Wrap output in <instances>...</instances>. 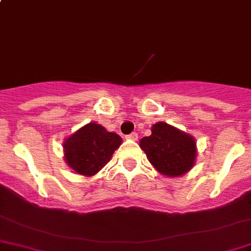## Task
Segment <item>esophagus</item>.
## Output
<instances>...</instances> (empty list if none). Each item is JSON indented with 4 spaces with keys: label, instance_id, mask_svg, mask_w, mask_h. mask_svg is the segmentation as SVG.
Masks as SVG:
<instances>
[{
    "label": "esophagus",
    "instance_id": "1",
    "mask_svg": "<svg viewBox=\"0 0 251 251\" xmlns=\"http://www.w3.org/2000/svg\"><path fill=\"white\" fill-rule=\"evenodd\" d=\"M126 138H128V140L136 141L138 138V135L136 132H132V133H130V135H128V136H126Z\"/></svg>",
    "mask_w": 251,
    "mask_h": 251
}]
</instances>
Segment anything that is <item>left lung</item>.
I'll return each instance as SVG.
<instances>
[{
  "instance_id": "1",
  "label": "left lung",
  "mask_w": 251,
  "mask_h": 251,
  "mask_svg": "<svg viewBox=\"0 0 251 251\" xmlns=\"http://www.w3.org/2000/svg\"><path fill=\"white\" fill-rule=\"evenodd\" d=\"M151 135L140 141V147L153 168L168 177L183 176L196 164V138L166 123L151 126Z\"/></svg>"
}]
</instances>
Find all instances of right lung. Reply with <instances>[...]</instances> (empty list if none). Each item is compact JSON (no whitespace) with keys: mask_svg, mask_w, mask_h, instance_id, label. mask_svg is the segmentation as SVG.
Returning a JSON list of instances; mask_svg holds the SVG:
<instances>
[{"mask_svg":"<svg viewBox=\"0 0 251 251\" xmlns=\"http://www.w3.org/2000/svg\"><path fill=\"white\" fill-rule=\"evenodd\" d=\"M121 143L123 138L115 132H109L100 124L90 123L63 142L64 160L75 173L95 176L109 163Z\"/></svg>","mask_w":251,"mask_h":251,"instance_id":"obj_1","label":"right lung"}]
</instances>
